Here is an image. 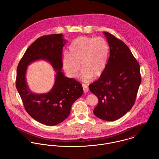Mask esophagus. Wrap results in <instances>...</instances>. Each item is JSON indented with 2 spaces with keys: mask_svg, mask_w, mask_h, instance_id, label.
Wrapping results in <instances>:
<instances>
[{
  "mask_svg": "<svg viewBox=\"0 0 159 159\" xmlns=\"http://www.w3.org/2000/svg\"><path fill=\"white\" fill-rule=\"evenodd\" d=\"M82 87H83V90H84V92H85V93H87V92H89V87L86 85V84H82Z\"/></svg>",
  "mask_w": 159,
  "mask_h": 159,
  "instance_id": "esophagus-1",
  "label": "esophagus"
}]
</instances>
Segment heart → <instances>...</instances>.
I'll list each match as a JSON object with an SVG mask.
<instances>
[{"label": "heart", "instance_id": "b5f03b06", "mask_svg": "<svg viewBox=\"0 0 159 159\" xmlns=\"http://www.w3.org/2000/svg\"><path fill=\"white\" fill-rule=\"evenodd\" d=\"M109 45L102 37L80 36L69 47L67 55L63 60L64 70L70 77H75L82 70L80 77L89 81L98 77L104 72L109 58Z\"/></svg>", "mask_w": 159, "mask_h": 159}]
</instances>
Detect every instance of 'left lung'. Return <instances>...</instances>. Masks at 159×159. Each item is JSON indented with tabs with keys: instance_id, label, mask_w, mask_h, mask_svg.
<instances>
[{
	"instance_id": "8db88e82",
	"label": "left lung",
	"mask_w": 159,
	"mask_h": 159,
	"mask_svg": "<svg viewBox=\"0 0 159 159\" xmlns=\"http://www.w3.org/2000/svg\"><path fill=\"white\" fill-rule=\"evenodd\" d=\"M103 33L110 56L104 72L89 89L98 99L94 114L102 120L114 121L134 104L141 81L140 67L124 42L109 32Z\"/></svg>"
}]
</instances>
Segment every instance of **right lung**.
I'll return each instance as SVG.
<instances>
[{"mask_svg": "<svg viewBox=\"0 0 159 159\" xmlns=\"http://www.w3.org/2000/svg\"><path fill=\"white\" fill-rule=\"evenodd\" d=\"M66 42L62 34L38 38L26 50L17 67L16 87L26 112L37 122L48 126L64 121L69 116L72 104L83 94L82 84L65 77L61 70L63 48ZM40 59L48 61L56 72L54 87L43 94L32 93L25 80L27 66Z\"/></svg>", "mask_w": 159, "mask_h": 159, "instance_id": "1", "label": "right lung"}]
</instances>
